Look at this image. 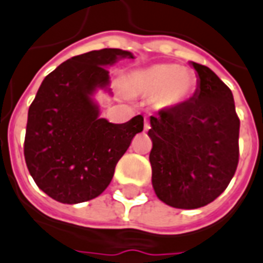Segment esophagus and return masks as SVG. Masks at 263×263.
<instances>
[{
    "mask_svg": "<svg viewBox=\"0 0 263 263\" xmlns=\"http://www.w3.org/2000/svg\"><path fill=\"white\" fill-rule=\"evenodd\" d=\"M151 129V123H149V119L145 118L144 121V130H149Z\"/></svg>",
    "mask_w": 263,
    "mask_h": 263,
    "instance_id": "34e87169",
    "label": "esophagus"
}]
</instances>
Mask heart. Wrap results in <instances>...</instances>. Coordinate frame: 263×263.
<instances>
[{
  "mask_svg": "<svg viewBox=\"0 0 263 263\" xmlns=\"http://www.w3.org/2000/svg\"><path fill=\"white\" fill-rule=\"evenodd\" d=\"M194 76L178 65L160 64L140 69L130 74L127 88L145 96H156L161 107L179 106L191 95Z\"/></svg>",
  "mask_w": 263,
  "mask_h": 263,
  "instance_id": "heart-1",
  "label": "heart"
}]
</instances>
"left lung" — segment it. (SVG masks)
Here are the masks:
<instances>
[{"instance_id":"8db88e82","label":"left lung","mask_w":263,"mask_h":263,"mask_svg":"<svg viewBox=\"0 0 263 263\" xmlns=\"http://www.w3.org/2000/svg\"><path fill=\"white\" fill-rule=\"evenodd\" d=\"M198 88L179 106L151 117L149 161L160 201L197 209L215 201L239 163V127L232 92L215 72L191 62Z\"/></svg>"}]
</instances>
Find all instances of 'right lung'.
<instances>
[{
    "label": "right lung",
    "mask_w": 263,
    "mask_h": 263,
    "mask_svg": "<svg viewBox=\"0 0 263 263\" xmlns=\"http://www.w3.org/2000/svg\"><path fill=\"white\" fill-rule=\"evenodd\" d=\"M121 58L134 57L121 48L72 57L46 76L29 106L25 163L37 187L58 202H85L102 194L144 129L141 115L119 125L99 118L92 99L96 89H107V68Z\"/></svg>",
    "instance_id": "1"
}]
</instances>
